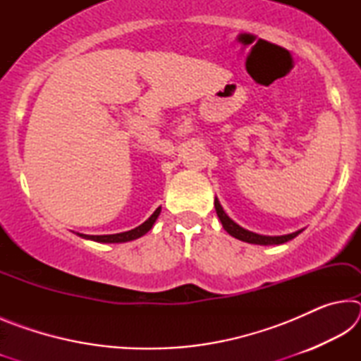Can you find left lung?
<instances>
[{"mask_svg":"<svg viewBox=\"0 0 361 361\" xmlns=\"http://www.w3.org/2000/svg\"><path fill=\"white\" fill-rule=\"evenodd\" d=\"M215 209H216V215L219 218V221H221L223 228L229 232L232 237H235V239H239L242 242H248V243H256V245H280V243H285L291 239H295L298 234H301V231H296L293 232V234H286V235H259V234H255L252 231H247L240 228L239 224L232 221V219L226 215L223 207L219 205L218 199H215Z\"/></svg>","mask_w":361,"mask_h":361,"instance_id":"left-lung-1","label":"left lung"}]
</instances>
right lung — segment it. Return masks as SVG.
Listing matches in <instances>:
<instances>
[{"label": "right lung", "instance_id": "obj_1", "mask_svg": "<svg viewBox=\"0 0 361 361\" xmlns=\"http://www.w3.org/2000/svg\"><path fill=\"white\" fill-rule=\"evenodd\" d=\"M159 213H161V207L156 209V212L152 213V215L146 219L143 224H140L138 228L132 229V231H127V232H119V234H109V235H84V234H79L84 239H90V240H95V242H105V243H119V242H129V240H135L138 237L145 235L146 232H148L152 224L156 223V219L159 216Z\"/></svg>", "mask_w": 361, "mask_h": 361}]
</instances>
